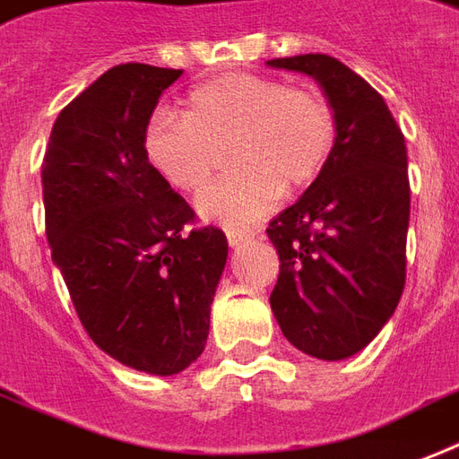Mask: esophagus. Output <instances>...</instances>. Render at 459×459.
<instances>
[{"instance_id":"34e87169","label":"esophagus","mask_w":459,"mask_h":459,"mask_svg":"<svg viewBox=\"0 0 459 459\" xmlns=\"http://www.w3.org/2000/svg\"><path fill=\"white\" fill-rule=\"evenodd\" d=\"M226 238H229L230 247H238V245L247 243L253 238V233L250 230H226Z\"/></svg>"}]
</instances>
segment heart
I'll return each mask as SVG.
<instances>
[{"mask_svg":"<svg viewBox=\"0 0 459 459\" xmlns=\"http://www.w3.org/2000/svg\"><path fill=\"white\" fill-rule=\"evenodd\" d=\"M337 139V117L323 91L286 86L260 74L216 76L183 100V117L159 110L144 129V156L170 187L195 195L230 144L238 173L197 199L206 221L250 226L269 214L286 190H300L323 173Z\"/></svg>","mask_w":459,"mask_h":459,"instance_id":"b5f03b06","label":"heart"}]
</instances>
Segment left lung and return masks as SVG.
<instances>
[{
  "instance_id": "8db88e82",
  "label": "left lung",
  "mask_w": 459,
  "mask_h": 459,
  "mask_svg": "<svg viewBox=\"0 0 459 459\" xmlns=\"http://www.w3.org/2000/svg\"><path fill=\"white\" fill-rule=\"evenodd\" d=\"M313 76L337 117L327 166L269 221L279 279L269 303L303 354L342 361L368 346L404 291L409 178L404 134L383 96L330 55L269 59Z\"/></svg>"
}]
</instances>
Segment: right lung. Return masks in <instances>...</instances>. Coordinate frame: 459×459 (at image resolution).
Wrapping results in <instances>:
<instances>
[{"label": "right lung", "instance_id": "1", "mask_svg": "<svg viewBox=\"0 0 459 459\" xmlns=\"http://www.w3.org/2000/svg\"><path fill=\"white\" fill-rule=\"evenodd\" d=\"M183 69H108L52 125L43 160L45 233L76 315L129 368L175 376L197 361L229 257L214 226L144 156V129Z\"/></svg>", "mask_w": 459, "mask_h": 459}]
</instances>
